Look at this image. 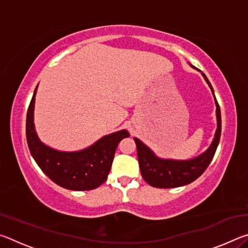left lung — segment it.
I'll return each instance as SVG.
<instances>
[{"instance_id": "1", "label": "left lung", "mask_w": 248, "mask_h": 248, "mask_svg": "<svg viewBox=\"0 0 248 248\" xmlns=\"http://www.w3.org/2000/svg\"><path fill=\"white\" fill-rule=\"evenodd\" d=\"M202 75L209 84L213 95H215V92H213L209 79L204 73H202ZM216 104L217 128L215 139H213L210 148L204 153L199 155L198 157L189 159V161H174V159L158 158L155 156L154 153L148 146L142 143L139 139L134 138V142L137 144L140 170L142 177L146 183L156 188H175L192 183L207 170L210 162L215 156L221 137V111L217 98Z\"/></svg>"}]
</instances>
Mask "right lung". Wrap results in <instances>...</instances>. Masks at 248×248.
Segmentation results:
<instances>
[{
    "instance_id": "add662e5",
    "label": "right lung",
    "mask_w": 248,
    "mask_h": 248,
    "mask_svg": "<svg viewBox=\"0 0 248 248\" xmlns=\"http://www.w3.org/2000/svg\"><path fill=\"white\" fill-rule=\"evenodd\" d=\"M38 87V85H37ZM37 87L29 104L26 138L29 151L41 170L59 186L70 190H91L107 179L119 142L128 138L125 130L103 137L78 152H60L41 143L33 125V106Z\"/></svg>"
}]
</instances>
